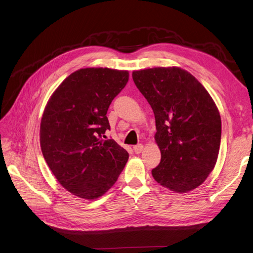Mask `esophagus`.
<instances>
[{
  "label": "esophagus",
  "mask_w": 253,
  "mask_h": 253,
  "mask_svg": "<svg viewBox=\"0 0 253 253\" xmlns=\"http://www.w3.org/2000/svg\"><path fill=\"white\" fill-rule=\"evenodd\" d=\"M133 150H134V152L136 153V154H140V153L142 152V150H143V145L142 144H136V145H134L133 147Z\"/></svg>",
  "instance_id": "1"
}]
</instances>
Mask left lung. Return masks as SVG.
I'll return each instance as SVG.
<instances>
[{"label": "left lung", "instance_id": "left-lung-1", "mask_svg": "<svg viewBox=\"0 0 253 253\" xmlns=\"http://www.w3.org/2000/svg\"><path fill=\"white\" fill-rule=\"evenodd\" d=\"M132 77L155 116L162 159L153 177L177 193L201 186L214 169L220 144L221 120L213 99L179 67L147 68Z\"/></svg>", "mask_w": 253, "mask_h": 253}]
</instances>
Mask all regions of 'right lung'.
<instances>
[{
    "label": "right lung",
    "instance_id": "right-lung-1",
    "mask_svg": "<svg viewBox=\"0 0 253 253\" xmlns=\"http://www.w3.org/2000/svg\"><path fill=\"white\" fill-rule=\"evenodd\" d=\"M128 81L127 71L81 68L53 91L40 126L45 162L61 186L84 200H96L114 186L128 153L104 133L113 99Z\"/></svg>",
    "mask_w": 253,
    "mask_h": 253
}]
</instances>
